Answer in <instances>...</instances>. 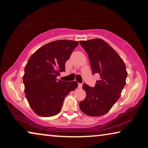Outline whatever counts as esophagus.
Listing matches in <instances>:
<instances>
[{"instance_id": "1", "label": "esophagus", "mask_w": 148, "mask_h": 148, "mask_svg": "<svg viewBox=\"0 0 148 148\" xmlns=\"http://www.w3.org/2000/svg\"><path fill=\"white\" fill-rule=\"evenodd\" d=\"M82 88V84H78V88L81 89Z\"/></svg>"}]
</instances>
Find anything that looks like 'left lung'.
I'll list each match as a JSON object with an SVG mask.
<instances>
[{
	"label": "left lung",
	"instance_id": "obj_1",
	"mask_svg": "<svg viewBox=\"0 0 148 148\" xmlns=\"http://www.w3.org/2000/svg\"><path fill=\"white\" fill-rule=\"evenodd\" d=\"M80 44L88 54L92 73L100 74V79L95 88L83 85L86 97L79 102V108L88 116H102L120 98L126 84V66L118 53L102 39L80 41Z\"/></svg>",
	"mask_w": 148,
	"mask_h": 148
}]
</instances>
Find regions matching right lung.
Returning <instances> with one entry per match:
<instances>
[{
	"label": "right lung",
	"mask_w": 148,
	"mask_h": 148,
	"mask_svg": "<svg viewBox=\"0 0 148 148\" xmlns=\"http://www.w3.org/2000/svg\"><path fill=\"white\" fill-rule=\"evenodd\" d=\"M79 42L60 40L45 44L28 60L23 77L25 94L34 112L40 116L58 114L66 96L77 88L75 81L58 80L65 62Z\"/></svg>",
	"instance_id": "obj_1"
}]
</instances>
